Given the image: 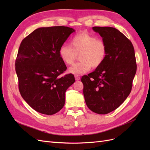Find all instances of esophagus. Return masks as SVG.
<instances>
[{
	"instance_id": "obj_1",
	"label": "esophagus",
	"mask_w": 150,
	"mask_h": 150,
	"mask_svg": "<svg viewBox=\"0 0 150 150\" xmlns=\"http://www.w3.org/2000/svg\"><path fill=\"white\" fill-rule=\"evenodd\" d=\"M75 79L76 81H78L80 79V77L79 76H75Z\"/></svg>"
}]
</instances>
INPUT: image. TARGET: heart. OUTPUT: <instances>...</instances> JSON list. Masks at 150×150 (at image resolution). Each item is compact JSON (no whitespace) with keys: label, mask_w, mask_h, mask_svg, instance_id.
Masks as SVG:
<instances>
[{"label":"heart","mask_w":150,"mask_h":150,"mask_svg":"<svg viewBox=\"0 0 150 150\" xmlns=\"http://www.w3.org/2000/svg\"><path fill=\"white\" fill-rule=\"evenodd\" d=\"M69 44H63L59 50L61 60L67 65H72L79 55L81 62L76 63L68 69V72L76 76L81 75L93 68L100 66L107 55L106 44L102 40L88 33L76 34Z\"/></svg>","instance_id":"b5f03b06"}]
</instances>
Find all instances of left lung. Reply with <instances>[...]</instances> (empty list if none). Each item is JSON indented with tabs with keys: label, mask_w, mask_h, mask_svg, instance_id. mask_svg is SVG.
Masks as SVG:
<instances>
[{
	"label": "left lung",
	"mask_w": 150,
	"mask_h": 150,
	"mask_svg": "<svg viewBox=\"0 0 150 150\" xmlns=\"http://www.w3.org/2000/svg\"><path fill=\"white\" fill-rule=\"evenodd\" d=\"M106 44L107 55L103 64L91 73L83 76V94L90 110L105 115L115 110L129 96L137 72L132 43L111 27H93Z\"/></svg>",
	"instance_id": "1"
}]
</instances>
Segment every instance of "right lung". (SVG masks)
Returning a JSON list of instances; mask_svg holds the SVG:
<instances>
[{
  "label": "right lung",
  "instance_id": "1",
  "mask_svg": "<svg viewBox=\"0 0 150 150\" xmlns=\"http://www.w3.org/2000/svg\"><path fill=\"white\" fill-rule=\"evenodd\" d=\"M75 32L71 28H40L24 38L16 60V71L22 97L34 110L52 115L65 104L67 89L75 82L73 74L59 75L66 66L59 50Z\"/></svg>",
  "mask_w": 150,
  "mask_h": 150
}]
</instances>
